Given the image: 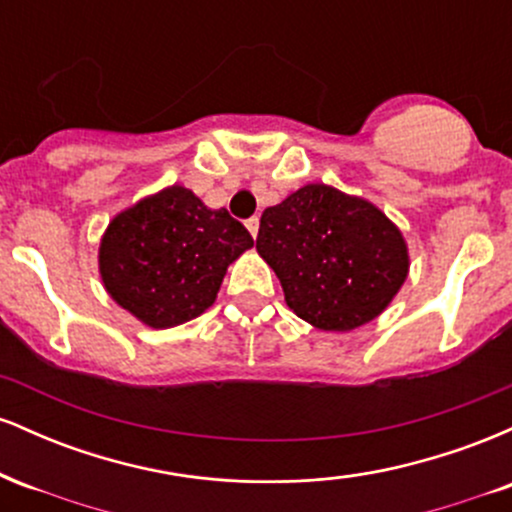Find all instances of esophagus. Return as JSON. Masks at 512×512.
I'll use <instances>...</instances> for the list:
<instances>
[{
    "label": "esophagus",
    "mask_w": 512,
    "mask_h": 512,
    "mask_svg": "<svg viewBox=\"0 0 512 512\" xmlns=\"http://www.w3.org/2000/svg\"><path fill=\"white\" fill-rule=\"evenodd\" d=\"M245 226H248L252 238H257V233H260V219H257V216H252V219L245 221Z\"/></svg>",
    "instance_id": "34e87169"
}]
</instances>
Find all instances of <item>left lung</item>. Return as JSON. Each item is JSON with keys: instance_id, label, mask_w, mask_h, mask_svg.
I'll return each instance as SVG.
<instances>
[{"instance_id": "1", "label": "left lung", "mask_w": 512, "mask_h": 512, "mask_svg": "<svg viewBox=\"0 0 512 512\" xmlns=\"http://www.w3.org/2000/svg\"><path fill=\"white\" fill-rule=\"evenodd\" d=\"M257 252L279 276L286 305L317 330L375 320L409 274L402 231L368 199L310 182L264 209Z\"/></svg>"}]
</instances>
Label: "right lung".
<instances>
[{"mask_svg":"<svg viewBox=\"0 0 512 512\" xmlns=\"http://www.w3.org/2000/svg\"><path fill=\"white\" fill-rule=\"evenodd\" d=\"M252 236L226 209L182 185L139 199L105 228L98 269L110 298L139 322L168 330L214 305L228 264Z\"/></svg>","mask_w":512,"mask_h":512,"instance_id":"obj_1","label":"right lung"}]
</instances>
